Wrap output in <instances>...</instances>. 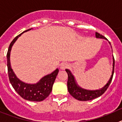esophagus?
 Segmentation results:
<instances>
[{
    "label": "esophagus",
    "mask_w": 122,
    "mask_h": 122,
    "mask_svg": "<svg viewBox=\"0 0 122 122\" xmlns=\"http://www.w3.org/2000/svg\"><path fill=\"white\" fill-rule=\"evenodd\" d=\"M68 66H69V65H68L66 63V62H63V63L61 64V66H60V69H61V70H64V69H66V68H67Z\"/></svg>",
    "instance_id": "esophagus-1"
}]
</instances>
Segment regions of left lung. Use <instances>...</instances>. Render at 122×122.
Wrapping results in <instances>:
<instances>
[{
	"instance_id": "8db88e82",
	"label": "left lung",
	"mask_w": 122,
	"mask_h": 122,
	"mask_svg": "<svg viewBox=\"0 0 122 122\" xmlns=\"http://www.w3.org/2000/svg\"><path fill=\"white\" fill-rule=\"evenodd\" d=\"M95 36L97 38H101V39H105L106 38L103 35H100L98 33H95ZM110 44V42H109ZM114 65L115 61L114 58L113 56V65H112V75L111 76L110 79L109 80L108 82L105 84L104 87L100 89L97 90H87L81 88L80 87L78 84L76 83V80L75 79L74 76L72 74L71 72L69 69H66V71L68 75V80H67V88L69 92L70 93L72 97H73L75 99L80 101H89L91 100L95 99L98 97L101 96L102 94L105 93V91L107 90L108 87L110 85L111 81L112 80L113 75L114 72Z\"/></svg>"
}]
</instances>
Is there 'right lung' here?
<instances>
[{"mask_svg": "<svg viewBox=\"0 0 122 122\" xmlns=\"http://www.w3.org/2000/svg\"><path fill=\"white\" fill-rule=\"evenodd\" d=\"M32 28L27 30L20 35L16 37L12 41L8 50L6 58H7L8 73L10 81L11 84L14 89L16 92L22 97L24 99L32 102H41L46 99L49 95L52 90L53 83L55 82L57 75L58 73V69H56L50 74L46 75L39 80L36 84H27L22 82L17 78L15 73L13 71L10 64V52L11 47L17 38L24 32L28 31Z\"/></svg>", "mask_w": 122, "mask_h": 122, "instance_id": "obj_1", "label": "right lung"}]
</instances>
